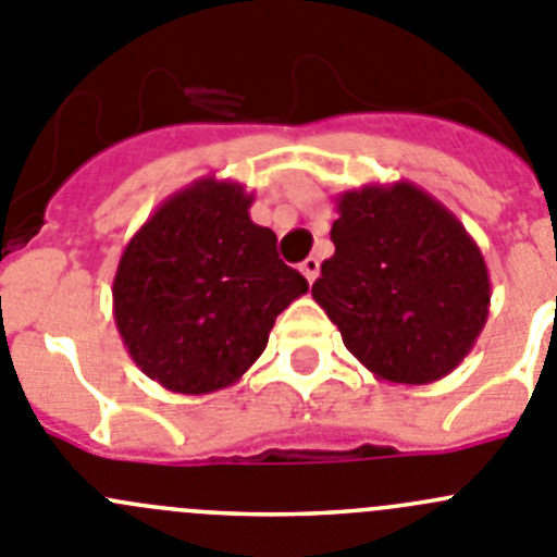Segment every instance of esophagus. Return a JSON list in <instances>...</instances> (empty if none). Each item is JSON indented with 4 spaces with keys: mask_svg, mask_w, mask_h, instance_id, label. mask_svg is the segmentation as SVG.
Listing matches in <instances>:
<instances>
[{
    "mask_svg": "<svg viewBox=\"0 0 557 557\" xmlns=\"http://www.w3.org/2000/svg\"><path fill=\"white\" fill-rule=\"evenodd\" d=\"M301 274H305L307 277V283H315V277H318V258H305V261H301Z\"/></svg>",
    "mask_w": 557,
    "mask_h": 557,
    "instance_id": "obj_1",
    "label": "esophagus"
}]
</instances>
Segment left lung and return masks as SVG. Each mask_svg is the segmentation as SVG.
Masks as SVG:
<instances>
[{
	"label": "left lung",
	"mask_w": 557,
	"mask_h": 557,
	"mask_svg": "<svg viewBox=\"0 0 557 557\" xmlns=\"http://www.w3.org/2000/svg\"><path fill=\"white\" fill-rule=\"evenodd\" d=\"M334 256L312 299L377 381L449 375L490 315V272L466 225L410 182L364 185L334 198Z\"/></svg>",
	"instance_id": "8db88e82"
}]
</instances>
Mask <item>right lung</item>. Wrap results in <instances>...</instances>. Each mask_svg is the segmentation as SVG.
<instances>
[{
    "label": "right lung",
    "mask_w": 557,
    "mask_h": 557,
    "mask_svg": "<svg viewBox=\"0 0 557 557\" xmlns=\"http://www.w3.org/2000/svg\"><path fill=\"white\" fill-rule=\"evenodd\" d=\"M245 185L203 176L135 231L113 277V321L144 375L176 394L234 386L307 280L250 220Z\"/></svg>",
    "instance_id": "add662e5"
}]
</instances>
